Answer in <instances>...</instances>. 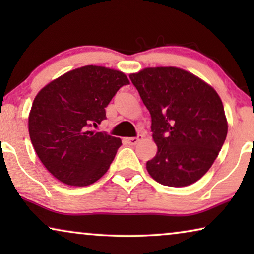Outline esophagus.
I'll list each match as a JSON object with an SVG mask.
<instances>
[{
    "label": "esophagus",
    "instance_id": "obj_1",
    "mask_svg": "<svg viewBox=\"0 0 254 254\" xmlns=\"http://www.w3.org/2000/svg\"><path fill=\"white\" fill-rule=\"evenodd\" d=\"M140 140H142L141 135H140V136H137V137H127V138H125V141H126L129 145H135Z\"/></svg>",
    "mask_w": 254,
    "mask_h": 254
}]
</instances>
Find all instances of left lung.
Instances as JSON below:
<instances>
[{
	"label": "left lung",
	"instance_id": "8db88e82",
	"mask_svg": "<svg viewBox=\"0 0 254 254\" xmlns=\"http://www.w3.org/2000/svg\"><path fill=\"white\" fill-rule=\"evenodd\" d=\"M151 117L157 154L149 175L165 186L184 187L206 175L228 134L223 103L213 86L177 67H150L130 74Z\"/></svg>",
	"mask_w": 254,
	"mask_h": 254
}]
</instances>
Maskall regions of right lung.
Segmentation results:
<instances>
[{
    "instance_id": "add662e5",
    "label": "right lung",
    "mask_w": 254,
    "mask_h": 254,
    "mask_svg": "<svg viewBox=\"0 0 254 254\" xmlns=\"http://www.w3.org/2000/svg\"><path fill=\"white\" fill-rule=\"evenodd\" d=\"M129 79L123 71L84 65L65 72L37 93L29 114L34 150L52 176L69 186H89L109 170L119 137L92 130L105 107Z\"/></svg>"
}]
</instances>
